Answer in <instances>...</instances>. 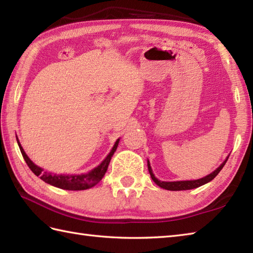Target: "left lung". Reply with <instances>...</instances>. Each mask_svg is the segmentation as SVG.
Here are the masks:
<instances>
[{"label":"left lung","instance_id":"1","mask_svg":"<svg viewBox=\"0 0 253 253\" xmlns=\"http://www.w3.org/2000/svg\"><path fill=\"white\" fill-rule=\"evenodd\" d=\"M228 160V157L227 159L224 161V162L218 166V168L212 171L211 174L207 175L206 177H203V178H200V179H196V180H180V181H161L159 180L157 177L154 176L153 171H152V169L151 166H150V162L148 161V169H149V173L150 175H151V178L152 180L157 184L158 186H160L161 188H163V189H166V190H173V191H177V190H189V189H193V188H198L200 187L204 184H208L209 181H211L212 179H214L216 177V175L221 171V169L224 168L225 163L227 162Z\"/></svg>","mask_w":253,"mask_h":253}]
</instances>
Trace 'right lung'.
<instances>
[{
	"label": "right lung",
	"mask_w": 253,
	"mask_h": 253,
	"mask_svg": "<svg viewBox=\"0 0 253 253\" xmlns=\"http://www.w3.org/2000/svg\"><path fill=\"white\" fill-rule=\"evenodd\" d=\"M16 139H17V143L19 146L20 152L23 154L27 165H28L29 169L32 170V173H34L36 176H39L42 180L46 182V184H50L52 186L61 188V189H65V190H85L98 184V182L103 178V176L105 175L107 168H109L110 161L113 157V154H114V152L116 151L118 142H120V139H117L114 147L112 148L111 152L107 154V157L102 161V163L100 165L96 166L95 169H91L89 173L82 174V175H56V174L47 173V171H43V169L32 162V161L28 158V155H27L26 152L24 151L23 147H21V144L19 143L18 138Z\"/></svg>",
	"instance_id": "add662e5"
}]
</instances>
